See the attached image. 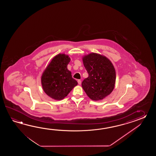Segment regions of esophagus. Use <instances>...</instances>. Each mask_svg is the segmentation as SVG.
Returning <instances> with one entry per match:
<instances>
[{
    "label": "esophagus",
    "mask_w": 156,
    "mask_h": 156,
    "mask_svg": "<svg viewBox=\"0 0 156 156\" xmlns=\"http://www.w3.org/2000/svg\"><path fill=\"white\" fill-rule=\"evenodd\" d=\"M77 83H79V85H81V81L80 80H77Z\"/></svg>",
    "instance_id": "34e87169"
}]
</instances>
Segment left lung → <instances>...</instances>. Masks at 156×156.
<instances>
[{
    "label": "left lung",
    "instance_id": "obj_1",
    "mask_svg": "<svg viewBox=\"0 0 156 156\" xmlns=\"http://www.w3.org/2000/svg\"><path fill=\"white\" fill-rule=\"evenodd\" d=\"M83 61L89 74L82 82L83 89L91 99H103L115 87L116 73L113 63L106 57L96 53L84 56Z\"/></svg>",
    "mask_w": 156,
    "mask_h": 156
}]
</instances>
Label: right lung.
I'll list each match as a JSON object with an SVG mask.
<instances>
[{"label":"right lung","instance_id":"add662e5","mask_svg":"<svg viewBox=\"0 0 156 156\" xmlns=\"http://www.w3.org/2000/svg\"><path fill=\"white\" fill-rule=\"evenodd\" d=\"M70 57L60 53L54 57L43 71L41 83L43 91L53 99H63L69 94L77 82L67 69Z\"/></svg>","mask_w":156,"mask_h":156}]
</instances>
